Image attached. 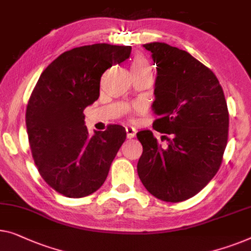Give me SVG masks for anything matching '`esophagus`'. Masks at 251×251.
Here are the masks:
<instances>
[{
  "instance_id": "esophagus-1",
  "label": "esophagus",
  "mask_w": 251,
  "mask_h": 251,
  "mask_svg": "<svg viewBox=\"0 0 251 251\" xmlns=\"http://www.w3.org/2000/svg\"><path fill=\"white\" fill-rule=\"evenodd\" d=\"M126 137H128V139H131V138L136 136V129L131 126H126Z\"/></svg>"
}]
</instances>
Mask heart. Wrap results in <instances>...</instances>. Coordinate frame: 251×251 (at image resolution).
<instances>
[{
	"label": "heart",
	"instance_id": "obj_1",
	"mask_svg": "<svg viewBox=\"0 0 251 251\" xmlns=\"http://www.w3.org/2000/svg\"><path fill=\"white\" fill-rule=\"evenodd\" d=\"M132 74L133 75H152V67L150 60L143 54H137L132 60Z\"/></svg>",
	"mask_w": 251,
	"mask_h": 251
}]
</instances>
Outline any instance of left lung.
I'll use <instances>...</instances> for the list:
<instances>
[{
	"label": "left lung",
	"instance_id": "1",
	"mask_svg": "<svg viewBox=\"0 0 251 251\" xmlns=\"http://www.w3.org/2000/svg\"><path fill=\"white\" fill-rule=\"evenodd\" d=\"M157 67L152 128L137 133L143 154L137 172L154 197L179 202L194 197L217 173L227 144L228 111L219 79L186 50L145 44Z\"/></svg>",
	"mask_w": 251,
	"mask_h": 251
}]
</instances>
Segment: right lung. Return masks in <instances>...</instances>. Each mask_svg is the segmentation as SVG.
Here are the masks:
<instances>
[{
  "mask_svg": "<svg viewBox=\"0 0 251 251\" xmlns=\"http://www.w3.org/2000/svg\"><path fill=\"white\" fill-rule=\"evenodd\" d=\"M131 46L94 44L61 54L39 77L29 97V146L41 176L69 198L101 187L126 140L125 128L107 126L89 137L83 110L99 100L100 77L130 56Z\"/></svg>",
  "mask_w": 251,
  "mask_h": 251,
  "instance_id": "1",
  "label": "right lung"
}]
</instances>
